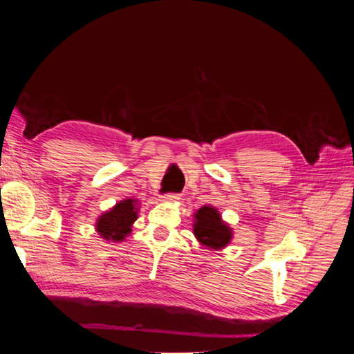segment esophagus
<instances>
[{
	"mask_svg": "<svg viewBox=\"0 0 354 354\" xmlns=\"http://www.w3.org/2000/svg\"><path fill=\"white\" fill-rule=\"evenodd\" d=\"M177 201H180V196L176 194H168L160 198V202H165V203H174Z\"/></svg>",
	"mask_w": 354,
	"mask_h": 354,
	"instance_id": "34e87169",
	"label": "esophagus"
}]
</instances>
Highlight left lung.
Returning a JSON list of instances; mask_svg holds the SVG:
<instances>
[{"mask_svg":"<svg viewBox=\"0 0 354 354\" xmlns=\"http://www.w3.org/2000/svg\"><path fill=\"white\" fill-rule=\"evenodd\" d=\"M194 234L207 250L220 251L232 242L233 229L221 218L216 207L203 205L194 214Z\"/></svg>","mask_w":354,"mask_h":354,"instance_id":"1","label":"left lung"}]
</instances>
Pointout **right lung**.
Wrapping results in <instances>:
<instances>
[{
    "mask_svg": "<svg viewBox=\"0 0 354 354\" xmlns=\"http://www.w3.org/2000/svg\"><path fill=\"white\" fill-rule=\"evenodd\" d=\"M140 202L134 198L118 201L112 208L104 211L97 217L94 229L99 236L106 242L121 243L130 236L133 224L137 220Z\"/></svg>",
    "mask_w": 354,
    "mask_h": 354,
    "instance_id": "right-lung-1",
    "label": "right lung"
}]
</instances>
